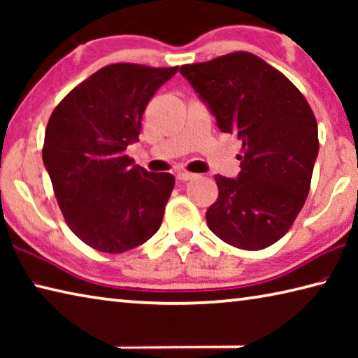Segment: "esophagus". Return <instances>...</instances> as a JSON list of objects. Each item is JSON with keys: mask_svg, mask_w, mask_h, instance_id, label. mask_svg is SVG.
<instances>
[{"mask_svg": "<svg viewBox=\"0 0 358 358\" xmlns=\"http://www.w3.org/2000/svg\"><path fill=\"white\" fill-rule=\"evenodd\" d=\"M177 178L180 181H191V180H196L197 175L196 173H189V172H178L177 173Z\"/></svg>", "mask_w": 358, "mask_h": 358, "instance_id": "obj_1", "label": "esophagus"}]
</instances>
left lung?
I'll use <instances>...</instances> for the list:
<instances>
[{"label":"left lung","instance_id":"obj_1","mask_svg":"<svg viewBox=\"0 0 358 358\" xmlns=\"http://www.w3.org/2000/svg\"><path fill=\"white\" fill-rule=\"evenodd\" d=\"M180 72L220 131L243 142L237 178L215 177L220 196L207 210L210 230L240 250L268 248L286 235L310 192L319 153L311 107L286 76L248 52Z\"/></svg>","mask_w":358,"mask_h":358}]
</instances>
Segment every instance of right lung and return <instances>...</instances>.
<instances>
[{
  "mask_svg": "<svg viewBox=\"0 0 358 358\" xmlns=\"http://www.w3.org/2000/svg\"><path fill=\"white\" fill-rule=\"evenodd\" d=\"M178 68L110 64L59 102L48 120L42 161L59 208L83 243L118 254L157 232L175 178L134 164L145 107Z\"/></svg>",
  "mask_w": 358,
  "mask_h": 358,
  "instance_id": "obj_1",
  "label": "right lung"
}]
</instances>
